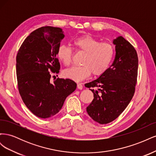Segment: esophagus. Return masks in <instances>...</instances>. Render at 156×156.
Here are the masks:
<instances>
[{
	"label": "esophagus",
	"mask_w": 156,
	"mask_h": 156,
	"mask_svg": "<svg viewBox=\"0 0 156 156\" xmlns=\"http://www.w3.org/2000/svg\"><path fill=\"white\" fill-rule=\"evenodd\" d=\"M77 88L79 90H82L83 89V85L81 83H77Z\"/></svg>",
	"instance_id": "34e87169"
}]
</instances>
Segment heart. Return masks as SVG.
I'll return each mask as SVG.
<instances>
[{"label": "heart", "instance_id": "b5f03b06", "mask_svg": "<svg viewBox=\"0 0 156 156\" xmlns=\"http://www.w3.org/2000/svg\"><path fill=\"white\" fill-rule=\"evenodd\" d=\"M73 45L78 50L86 53L81 66L66 69L64 75L75 81H81L88 78L91 73L100 76L109 66L115 55V47L108 42H101L94 37L86 35L77 37ZM58 59L65 66H69L72 62L73 51L65 45H60L57 51Z\"/></svg>", "mask_w": 156, "mask_h": 156}]
</instances>
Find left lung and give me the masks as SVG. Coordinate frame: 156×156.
<instances>
[{
    "instance_id": "obj_1",
    "label": "left lung",
    "mask_w": 156,
    "mask_h": 156,
    "mask_svg": "<svg viewBox=\"0 0 156 156\" xmlns=\"http://www.w3.org/2000/svg\"><path fill=\"white\" fill-rule=\"evenodd\" d=\"M116 55L112 64L98 79L85 84L94 94L87 107L92 119L100 124L115 120L133 98L138 74V56L134 47L122 36L113 40Z\"/></svg>"
}]
</instances>
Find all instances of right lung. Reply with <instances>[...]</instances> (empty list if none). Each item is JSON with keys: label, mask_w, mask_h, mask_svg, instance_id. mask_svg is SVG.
Here are the masks:
<instances>
[{"label": "right lung", "mask_w": 156, "mask_h": 156, "mask_svg": "<svg viewBox=\"0 0 156 156\" xmlns=\"http://www.w3.org/2000/svg\"><path fill=\"white\" fill-rule=\"evenodd\" d=\"M64 37L62 29L39 28L27 37L16 56V73L19 92L27 107L36 116L47 119L55 115L64 101L76 89L69 79L51 77L59 73L56 57L60 42Z\"/></svg>", "instance_id": "add662e5"}]
</instances>
